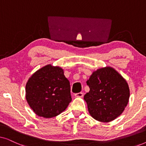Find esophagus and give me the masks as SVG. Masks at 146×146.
<instances>
[{
	"label": "esophagus",
	"instance_id": "obj_1",
	"mask_svg": "<svg viewBox=\"0 0 146 146\" xmlns=\"http://www.w3.org/2000/svg\"><path fill=\"white\" fill-rule=\"evenodd\" d=\"M75 96L78 98H82L84 96V94L82 92H79L75 94Z\"/></svg>",
	"mask_w": 146,
	"mask_h": 146
}]
</instances>
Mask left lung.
I'll list each match as a JSON object with an SVG mask.
<instances>
[{"instance_id":"1","label":"left lung","mask_w":146,"mask_h":146,"mask_svg":"<svg viewBox=\"0 0 146 146\" xmlns=\"http://www.w3.org/2000/svg\"><path fill=\"white\" fill-rule=\"evenodd\" d=\"M86 83L90 91L84 99L93 118L109 122L121 114L128 103L129 88L126 80L114 68L98 69Z\"/></svg>"}]
</instances>
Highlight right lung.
Masks as SVG:
<instances>
[{"mask_svg": "<svg viewBox=\"0 0 146 146\" xmlns=\"http://www.w3.org/2000/svg\"><path fill=\"white\" fill-rule=\"evenodd\" d=\"M26 99L40 117L60 114L72 101L70 82L63 69L48 64L35 72L26 84Z\"/></svg>", "mask_w": 146, "mask_h": 146, "instance_id": "1", "label": "right lung"}]
</instances>
